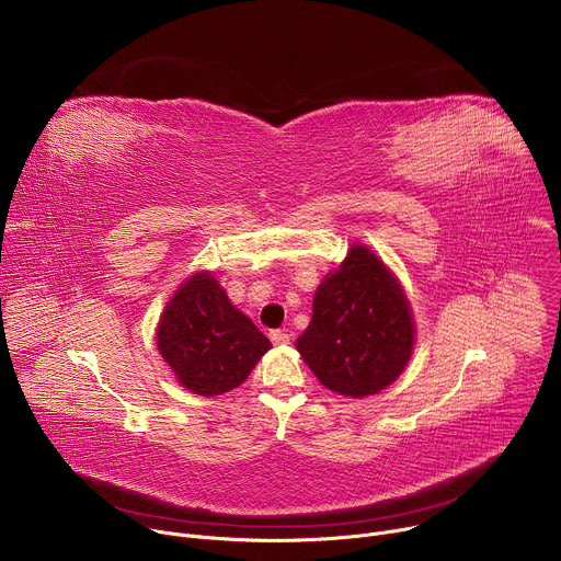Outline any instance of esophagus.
Returning a JSON list of instances; mask_svg holds the SVG:
<instances>
[{"label":"esophagus","mask_w":561,"mask_h":561,"mask_svg":"<svg viewBox=\"0 0 561 561\" xmlns=\"http://www.w3.org/2000/svg\"><path fill=\"white\" fill-rule=\"evenodd\" d=\"M271 342L282 346V344H288L290 342V335L286 331H271Z\"/></svg>","instance_id":"34e87169"}]
</instances>
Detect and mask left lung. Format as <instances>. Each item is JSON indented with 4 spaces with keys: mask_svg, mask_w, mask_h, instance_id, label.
Segmentation results:
<instances>
[{
    "mask_svg": "<svg viewBox=\"0 0 561 561\" xmlns=\"http://www.w3.org/2000/svg\"><path fill=\"white\" fill-rule=\"evenodd\" d=\"M413 340L409 299L386 266L357 244L340 271L319 284L310 324L295 346L327 388L366 397L404 370Z\"/></svg>",
    "mask_w": 561,
    "mask_h": 561,
    "instance_id": "obj_1",
    "label": "left lung"
}]
</instances>
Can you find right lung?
<instances>
[{
  "instance_id": "obj_1",
  "label": "right lung",
  "mask_w": 561,
  "mask_h": 561,
  "mask_svg": "<svg viewBox=\"0 0 561 561\" xmlns=\"http://www.w3.org/2000/svg\"><path fill=\"white\" fill-rule=\"evenodd\" d=\"M157 348L182 386L213 397L242 383L271 342L230 304L213 275L197 273L169 301Z\"/></svg>"
}]
</instances>
